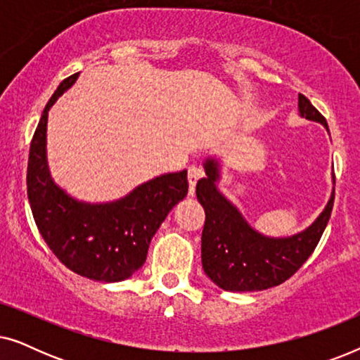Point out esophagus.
<instances>
[{
	"label": "esophagus",
	"mask_w": 360,
	"mask_h": 360,
	"mask_svg": "<svg viewBox=\"0 0 360 360\" xmlns=\"http://www.w3.org/2000/svg\"><path fill=\"white\" fill-rule=\"evenodd\" d=\"M205 172L198 165H191L188 169V185H190V195L195 193V185L200 179H203Z\"/></svg>",
	"instance_id": "1"
}]
</instances>
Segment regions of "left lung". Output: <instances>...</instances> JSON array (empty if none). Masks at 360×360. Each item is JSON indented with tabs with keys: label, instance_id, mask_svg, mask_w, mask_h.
I'll return each instance as SVG.
<instances>
[{
	"label": "left lung",
	"instance_id": "left-lung-1",
	"mask_svg": "<svg viewBox=\"0 0 360 360\" xmlns=\"http://www.w3.org/2000/svg\"><path fill=\"white\" fill-rule=\"evenodd\" d=\"M300 115L318 121L328 129L326 120L304 95H298ZM329 131V129H328ZM219 165L213 159L205 164V179L196 184V198L205 208L201 234V264L205 274L226 292H255L277 287L288 280L313 254L326 229L334 203V191L318 219L292 238H265L245 223L216 188Z\"/></svg>",
	"mask_w": 360,
	"mask_h": 360
}]
</instances>
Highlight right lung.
I'll return each instance as SVG.
<instances>
[{"label": "right lung", "mask_w": 360, "mask_h": 360, "mask_svg": "<svg viewBox=\"0 0 360 360\" xmlns=\"http://www.w3.org/2000/svg\"><path fill=\"white\" fill-rule=\"evenodd\" d=\"M77 77L65 78L44 108L29 149L27 198L39 233L67 269L98 282H121L142 267L157 229L188 193L186 170L157 176L105 205L82 203L58 188L46 160L47 116Z\"/></svg>", "instance_id": "add662e5"}]
</instances>
